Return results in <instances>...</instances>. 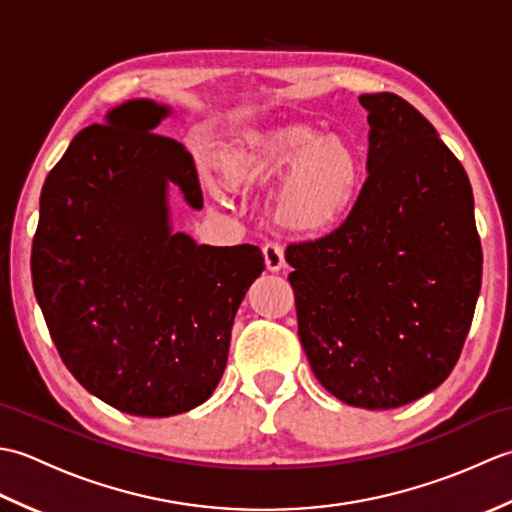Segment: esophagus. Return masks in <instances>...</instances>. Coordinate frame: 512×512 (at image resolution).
<instances>
[{"label": "esophagus", "instance_id": "1", "mask_svg": "<svg viewBox=\"0 0 512 512\" xmlns=\"http://www.w3.org/2000/svg\"><path fill=\"white\" fill-rule=\"evenodd\" d=\"M264 259H266V268L273 270V273H279L281 268H286L284 248H281L279 242L264 244Z\"/></svg>", "mask_w": 512, "mask_h": 512}]
</instances>
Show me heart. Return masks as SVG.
<instances>
[{"instance_id":"b5f03b06","label":"heart","mask_w":512,"mask_h":512,"mask_svg":"<svg viewBox=\"0 0 512 512\" xmlns=\"http://www.w3.org/2000/svg\"><path fill=\"white\" fill-rule=\"evenodd\" d=\"M237 182L281 180L279 222L301 233H321L352 209L361 158L350 140L319 136L310 125H281L250 132L224 158Z\"/></svg>"}]
</instances>
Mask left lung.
Returning a JSON list of instances; mask_svg holds the SVG:
<instances>
[{"instance_id": "obj_1", "label": "left lung", "mask_w": 512, "mask_h": 512, "mask_svg": "<svg viewBox=\"0 0 512 512\" xmlns=\"http://www.w3.org/2000/svg\"><path fill=\"white\" fill-rule=\"evenodd\" d=\"M367 178L339 228L292 242L299 339L332 396L396 409L453 372L482 286L473 189L436 127L398 94H363Z\"/></svg>"}]
</instances>
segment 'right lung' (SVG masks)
<instances>
[{
    "label": "right lung",
    "instance_id": "1",
    "mask_svg": "<svg viewBox=\"0 0 512 512\" xmlns=\"http://www.w3.org/2000/svg\"><path fill=\"white\" fill-rule=\"evenodd\" d=\"M167 114L129 101L74 136L41 189L32 286L65 367L118 411L165 418L213 394L235 312L264 255L171 233L167 184L193 209L202 191Z\"/></svg>",
    "mask_w": 512,
    "mask_h": 512
}]
</instances>
